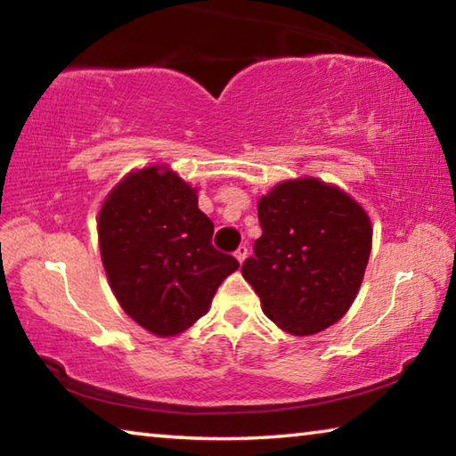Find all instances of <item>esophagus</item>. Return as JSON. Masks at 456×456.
Returning <instances> with one entry per match:
<instances>
[{"label": "esophagus", "instance_id": "obj_1", "mask_svg": "<svg viewBox=\"0 0 456 456\" xmlns=\"http://www.w3.org/2000/svg\"><path fill=\"white\" fill-rule=\"evenodd\" d=\"M235 257H237L239 264H243L245 257H247V247H245V245H239V247H237V251H235Z\"/></svg>", "mask_w": 456, "mask_h": 456}]
</instances>
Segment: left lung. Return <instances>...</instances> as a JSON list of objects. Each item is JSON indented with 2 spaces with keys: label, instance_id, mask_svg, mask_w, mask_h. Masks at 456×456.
I'll list each match as a JSON object with an SVG mask.
<instances>
[{
  "label": "left lung",
  "instance_id": "8db88e82",
  "mask_svg": "<svg viewBox=\"0 0 456 456\" xmlns=\"http://www.w3.org/2000/svg\"><path fill=\"white\" fill-rule=\"evenodd\" d=\"M261 237L241 273L283 331L312 336L350 310L364 277L372 225L366 211L318 179L277 184L259 199Z\"/></svg>",
  "mask_w": 456,
  "mask_h": 456
}]
</instances>
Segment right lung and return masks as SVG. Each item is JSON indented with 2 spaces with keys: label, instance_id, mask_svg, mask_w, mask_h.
Returning <instances> with one entry per match:
<instances>
[{
  "label": "right lung",
  "instance_id": "obj_1",
  "mask_svg": "<svg viewBox=\"0 0 456 456\" xmlns=\"http://www.w3.org/2000/svg\"><path fill=\"white\" fill-rule=\"evenodd\" d=\"M211 239L197 189L167 167L130 173L100 209V256L114 296L138 326L163 338L205 315L239 267Z\"/></svg>",
  "mask_w": 456,
  "mask_h": 456
}]
</instances>
